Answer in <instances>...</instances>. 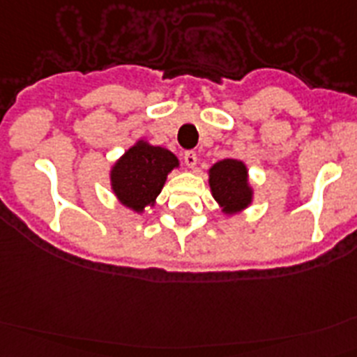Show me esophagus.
Here are the masks:
<instances>
[{"instance_id":"34e87169","label":"esophagus","mask_w":357,"mask_h":357,"mask_svg":"<svg viewBox=\"0 0 357 357\" xmlns=\"http://www.w3.org/2000/svg\"><path fill=\"white\" fill-rule=\"evenodd\" d=\"M183 161H185V165L188 169H194L197 165V154L194 151H187V153L183 154Z\"/></svg>"}]
</instances>
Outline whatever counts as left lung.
I'll return each mask as SVG.
<instances>
[{
	"label": "left lung",
	"instance_id": "obj_1",
	"mask_svg": "<svg viewBox=\"0 0 357 357\" xmlns=\"http://www.w3.org/2000/svg\"><path fill=\"white\" fill-rule=\"evenodd\" d=\"M208 185L215 203L221 206L225 215L231 217L252 206L253 185L244 161L225 158L215 161L208 169Z\"/></svg>",
	"mask_w": 357,
	"mask_h": 357
}]
</instances>
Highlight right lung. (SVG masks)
<instances>
[{
    "mask_svg": "<svg viewBox=\"0 0 357 357\" xmlns=\"http://www.w3.org/2000/svg\"><path fill=\"white\" fill-rule=\"evenodd\" d=\"M179 169V160L169 149L138 140L109 169L111 192L119 203L135 213L153 208L167 176Z\"/></svg>",
    "mask_w": 357,
    "mask_h": 357,
    "instance_id": "right-lung-1",
    "label": "right lung"
}]
</instances>
